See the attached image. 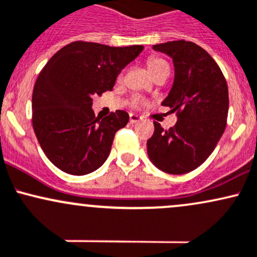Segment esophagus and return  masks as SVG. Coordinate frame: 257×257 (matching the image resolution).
<instances>
[{"instance_id": "obj_1", "label": "esophagus", "mask_w": 257, "mask_h": 257, "mask_svg": "<svg viewBox=\"0 0 257 257\" xmlns=\"http://www.w3.org/2000/svg\"><path fill=\"white\" fill-rule=\"evenodd\" d=\"M141 120H142V117L138 116V115H136V114H130V122H131V123L140 122Z\"/></svg>"}]
</instances>
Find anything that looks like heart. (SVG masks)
<instances>
[{
    "label": "heart",
    "mask_w": 257,
    "mask_h": 257,
    "mask_svg": "<svg viewBox=\"0 0 257 257\" xmlns=\"http://www.w3.org/2000/svg\"><path fill=\"white\" fill-rule=\"evenodd\" d=\"M167 63L165 62V60L164 59H161V58H159V57H151V58L148 59V68H149V70H151V73L152 74H155L157 73V71H159V70H161V69L163 68H167ZM122 79V75H120L119 77H117V80H120ZM132 105L134 106H141L143 104V99L141 97H134L132 98Z\"/></svg>",
    "instance_id": "1"
}]
</instances>
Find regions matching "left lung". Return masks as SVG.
<instances>
[{"label": "left lung", "mask_w": 257, "mask_h": 257, "mask_svg": "<svg viewBox=\"0 0 257 257\" xmlns=\"http://www.w3.org/2000/svg\"><path fill=\"white\" fill-rule=\"evenodd\" d=\"M174 60L175 81L164 102L177 111L175 126L164 130L154 121L147 141L149 159L166 174L197 169L214 152L228 115V87L214 58L194 42L178 40L153 46Z\"/></svg>", "instance_id": "left-lung-1"}]
</instances>
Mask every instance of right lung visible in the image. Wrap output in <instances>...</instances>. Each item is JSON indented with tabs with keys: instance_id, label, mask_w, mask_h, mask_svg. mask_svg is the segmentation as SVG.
Instances as JSON below:
<instances>
[{
	"instance_id": "right-lung-1",
	"label": "right lung",
	"mask_w": 257,
	"mask_h": 257,
	"mask_svg": "<svg viewBox=\"0 0 257 257\" xmlns=\"http://www.w3.org/2000/svg\"><path fill=\"white\" fill-rule=\"evenodd\" d=\"M142 50L141 45L110 47L75 41L43 66L33 91V127L54 166L81 176L104 164L115 134L127 125L130 116L116 110L96 117L92 97L113 90L120 71Z\"/></svg>"
}]
</instances>
